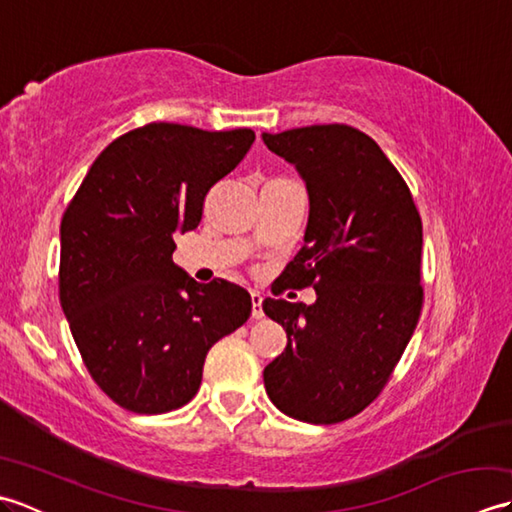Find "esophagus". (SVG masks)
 Returning a JSON list of instances; mask_svg holds the SVG:
<instances>
[{
	"mask_svg": "<svg viewBox=\"0 0 512 512\" xmlns=\"http://www.w3.org/2000/svg\"><path fill=\"white\" fill-rule=\"evenodd\" d=\"M250 301H253V319H262L264 317V310H262V301H264V297L259 295L257 290H253L250 292Z\"/></svg>",
	"mask_w": 512,
	"mask_h": 512,
	"instance_id": "1",
	"label": "esophagus"
}]
</instances>
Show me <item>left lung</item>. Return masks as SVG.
Here are the masks:
<instances>
[{
  "mask_svg": "<svg viewBox=\"0 0 512 512\" xmlns=\"http://www.w3.org/2000/svg\"><path fill=\"white\" fill-rule=\"evenodd\" d=\"M295 165L310 215L288 288L317 301L266 299L288 345L264 369L266 394L286 416L334 424L361 413L385 387L422 308V222L409 187L376 140L350 125L262 134Z\"/></svg>",
  "mask_w": 512,
  "mask_h": 512,
  "instance_id": "8db88e82",
  "label": "left lung"
}]
</instances>
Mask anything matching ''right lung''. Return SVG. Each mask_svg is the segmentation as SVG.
Here are the masks:
<instances>
[{
  "label": "right lung",
  "instance_id": "obj_1",
  "mask_svg": "<svg viewBox=\"0 0 512 512\" xmlns=\"http://www.w3.org/2000/svg\"><path fill=\"white\" fill-rule=\"evenodd\" d=\"M253 140V129H132L101 151L63 213L61 308L96 385L127 411L187 405L206 352L250 317L242 286L198 284L171 255L173 235L200 224L206 193Z\"/></svg>",
  "mask_w": 512,
  "mask_h": 512
}]
</instances>
